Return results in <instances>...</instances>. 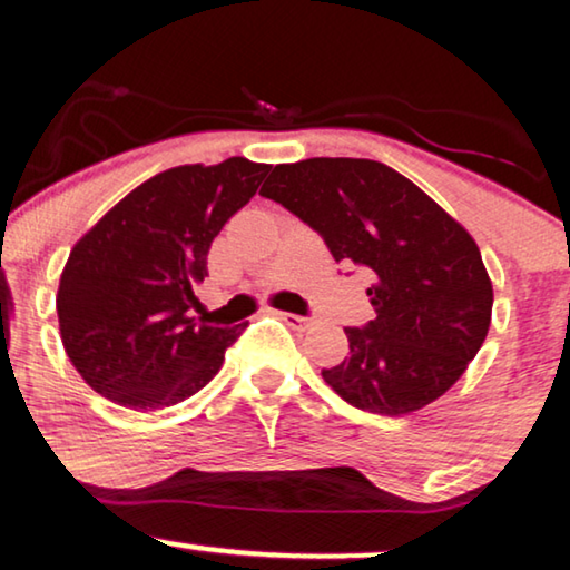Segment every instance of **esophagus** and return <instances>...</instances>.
<instances>
[{
    "mask_svg": "<svg viewBox=\"0 0 570 570\" xmlns=\"http://www.w3.org/2000/svg\"><path fill=\"white\" fill-rule=\"evenodd\" d=\"M282 320H284V323H286V325H292V327H294V331H307V327H309L312 323H315V320H312V317L292 315V312H284V315H282Z\"/></svg>",
    "mask_w": 570,
    "mask_h": 570,
    "instance_id": "esophagus-1",
    "label": "esophagus"
}]
</instances>
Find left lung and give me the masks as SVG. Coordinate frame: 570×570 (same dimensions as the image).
Masks as SVG:
<instances>
[{"label": "left lung", "instance_id": "obj_1", "mask_svg": "<svg viewBox=\"0 0 570 570\" xmlns=\"http://www.w3.org/2000/svg\"><path fill=\"white\" fill-rule=\"evenodd\" d=\"M261 196L317 229L335 261L374 274L366 296L376 317L346 327L351 354L323 380L346 403L390 419L442 397L491 327L493 284L470 232L374 159L276 165Z\"/></svg>", "mask_w": 570, "mask_h": 570}]
</instances>
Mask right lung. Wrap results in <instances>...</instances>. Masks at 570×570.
I'll use <instances>...</instances> for the list:
<instances>
[{
  "instance_id": "1",
  "label": "right lung",
  "mask_w": 570,
  "mask_h": 570,
  "mask_svg": "<svg viewBox=\"0 0 570 570\" xmlns=\"http://www.w3.org/2000/svg\"><path fill=\"white\" fill-rule=\"evenodd\" d=\"M268 170L245 157L170 167L77 239L56 312L63 351L95 392L159 411L214 380L239 327L198 320L196 286L208 276L214 237Z\"/></svg>"
}]
</instances>
